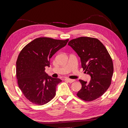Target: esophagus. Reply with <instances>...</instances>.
Returning <instances> with one entry per match:
<instances>
[{
  "label": "esophagus",
  "mask_w": 128,
  "mask_h": 128,
  "mask_svg": "<svg viewBox=\"0 0 128 128\" xmlns=\"http://www.w3.org/2000/svg\"><path fill=\"white\" fill-rule=\"evenodd\" d=\"M64 80L67 81L68 82L71 83H72V82H74V81H75V80H72V79H69V78H65V79H64Z\"/></svg>",
  "instance_id": "esophagus-1"
}]
</instances>
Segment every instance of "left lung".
Instances as JSON below:
<instances>
[{
	"label": "left lung",
	"mask_w": 128,
	"mask_h": 128,
	"mask_svg": "<svg viewBox=\"0 0 128 128\" xmlns=\"http://www.w3.org/2000/svg\"><path fill=\"white\" fill-rule=\"evenodd\" d=\"M68 45L80 57L82 68L91 78L88 83L79 80L82 88L77 96L86 102L99 98L110 86L114 71L113 61L106 48L99 40L88 37L72 40Z\"/></svg>",
	"instance_id": "obj_1"
}]
</instances>
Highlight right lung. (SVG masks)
I'll return each instance as SVG.
<instances>
[{
  "label": "right lung",
  "instance_id": "1",
  "mask_svg": "<svg viewBox=\"0 0 128 128\" xmlns=\"http://www.w3.org/2000/svg\"><path fill=\"white\" fill-rule=\"evenodd\" d=\"M68 40L40 37L21 50L16 62V78L19 88L30 102L43 105L55 96L56 86L62 80L48 76L45 67H50V59Z\"/></svg>",
  "mask_w": 128,
  "mask_h": 128
}]
</instances>
